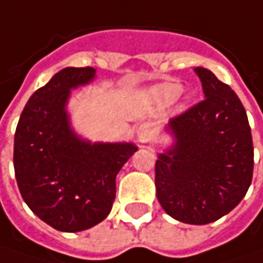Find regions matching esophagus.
I'll list each match as a JSON object with an SVG mask.
<instances>
[{"mask_svg": "<svg viewBox=\"0 0 263 263\" xmlns=\"http://www.w3.org/2000/svg\"><path fill=\"white\" fill-rule=\"evenodd\" d=\"M152 132H153V128H152V123H141L137 129V137H138V141L140 143H147L152 137Z\"/></svg>", "mask_w": 263, "mask_h": 263, "instance_id": "1", "label": "esophagus"}]
</instances>
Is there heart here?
Masks as SVG:
<instances>
[{"label": "heart", "mask_w": 263, "mask_h": 263, "mask_svg": "<svg viewBox=\"0 0 263 263\" xmlns=\"http://www.w3.org/2000/svg\"><path fill=\"white\" fill-rule=\"evenodd\" d=\"M183 87L180 83H174V82H168V83H162V85L153 87L152 95L156 102L162 104V105H168L173 104L174 101L177 100L181 93Z\"/></svg>", "instance_id": "obj_1"}]
</instances>
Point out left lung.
<instances>
[{"mask_svg":"<svg viewBox=\"0 0 263 263\" xmlns=\"http://www.w3.org/2000/svg\"><path fill=\"white\" fill-rule=\"evenodd\" d=\"M205 100L165 125L173 143L158 155L156 196L178 222L207 224L239 204L253 177L247 113L228 85L195 68Z\"/></svg>","mask_w":263,"mask_h":263,"instance_id":"8db88e82","label":"left lung"}]
</instances>
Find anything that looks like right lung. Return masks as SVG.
Returning <instances> with one entry per match:
<instances>
[{"label": "right lung", "instance_id": "right-lung-1", "mask_svg": "<svg viewBox=\"0 0 263 263\" xmlns=\"http://www.w3.org/2000/svg\"><path fill=\"white\" fill-rule=\"evenodd\" d=\"M92 67H68L32 93L14 134V174L26 205L62 232L102 222L113 207L116 176L134 143H92L71 126V89L89 85Z\"/></svg>", "mask_w": 263, "mask_h": 263}]
</instances>
